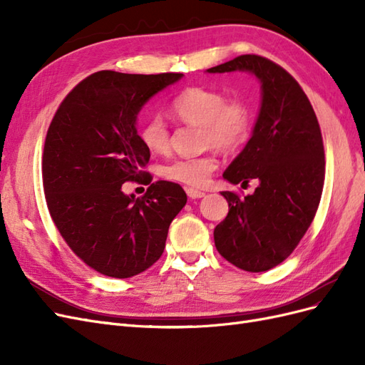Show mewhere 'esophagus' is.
<instances>
[{"label":"esophagus","instance_id":"esophagus-1","mask_svg":"<svg viewBox=\"0 0 365 365\" xmlns=\"http://www.w3.org/2000/svg\"><path fill=\"white\" fill-rule=\"evenodd\" d=\"M185 192H187V196L192 197V200H200V197L205 196L204 192L197 190V189H192V187H189V189H185Z\"/></svg>","mask_w":365,"mask_h":365}]
</instances>
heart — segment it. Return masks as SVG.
Returning <instances> with one entry per match:
<instances>
[{
	"instance_id": "1",
	"label": "heart",
	"mask_w": 365,
	"mask_h": 365,
	"mask_svg": "<svg viewBox=\"0 0 365 365\" xmlns=\"http://www.w3.org/2000/svg\"><path fill=\"white\" fill-rule=\"evenodd\" d=\"M170 111L182 123L202 128L205 145L219 150H236L250 137L252 125L250 106L240 98H227L216 90L204 86L185 88L172 101ZM169 137V126L160 115L150 117L140 130L143 145L155 153L168 150ZM216 168L215 153H205L164 164L161 175L170 181L202 185Z\"/></svg>"
}]
</instances>
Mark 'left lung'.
I'll list each match as a JSON object with an SVG mask.
<instances>
[{
	"mask_svg": "<svg viewBox=\"0 0 365 365\" xmlns=\"http://www.w3.org/2000/svg\"><path fill=\"white\" fill-rule=\"evenodd\" d=\"M207 71H248L260 82L252 135L222 175L231 184L259 185L245 197L220 192L230 210L213 235L216 250L235 267L268 271L295 250L315 217L324 185L322 130L302 86L272 61L244 54Z\"/></svg>",
	"mask_w": 365,
	"mask_h": 365,
	"instance_id": "left-lung-1",
	"label": "left lung"
}]
</instances>
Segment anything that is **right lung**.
<instances>
[{
	"label": "right lung",
	"mask_w": 365,
	"mask_h": 365,
	"mask_svg": "<svg viewBox=\"0 0 365 365\" xmlns=\"http://www.w3.org/2000/svg\"><path fill=\"white\" fill-rule=\"evenodd\" d=\"M181 77L97 71L73 88L50 123L42 157L48 212L76 256L108 277L152 267L187 202L182 187L169 181L152 182L141 197L121 190L129 181L150 182L137 115Z\"/></svg>",
	"instance_id": "add662e5"
}]
</instances>
